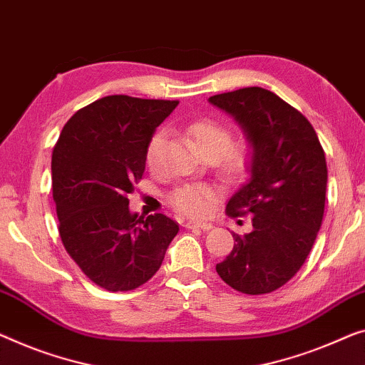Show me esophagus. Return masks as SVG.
Listing matches in <instances>:
<instances>
[{"mask_svg": "<svg viewBox=\"0 0 365 365\" xmlns=\"http://www.w3.org/2000/svg\"><path fill=\"white\" fill-rule=\"evenodd\" d=\"M187 230H203V231H210L213 230V226L210 222H195V221H188L183 225Z\"/></svg>", "mask_w": 365, "mask_h": 365, "instance_id": "34e87169", "label": "esophagus"}]
</instances>
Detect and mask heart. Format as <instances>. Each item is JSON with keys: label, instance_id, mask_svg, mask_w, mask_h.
<instances>
[{"label": "heart", "instance_id": "1", "mask_svg": "<svg viewBox=\"0 0 365 365\" xmlns=\"http://www.w3.org/2000/svg\"><path fill=\"white\" fill-rule=\"evenodd\" d=\"M188 134L206 159H220L222 177L236 180L241 178L252 164L254 148L247 140H232L235 134L230 126L216 119L203 118L188 126ZM167 143V130L159 129L150 135L145 145V164L152 172L160 165L162 150ZM216 195L213 188L201 183H188L173 190L168 197L172 208L183 216L203 217L213 210Z\"/></svg>", "mask_w": 365, "mask_h": 365}]
</instances>
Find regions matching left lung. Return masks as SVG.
Wrapping results in <instances>:
<instances>
[{"mask_svg": "<svg viewBox=\"0 0 365 365\" xmlns=\"http://www.w3.org/2000/svg\"><path fill=\"white\" fill-rule=\"evenodd\" d=\"M246 130L254 148L251 178L236 190L226 215L252 216V231L232 232L235 247L216 264L227 285L264 295L285 285L312 251L326 200L324 150L303 114L260 86L210 98Z\"/></svg>", "mask_w": 365, "mask_h": 365, "instance_id": "1", "label": "left lung"}]
</instances>
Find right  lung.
Here are the masks:
<instances>
[{"label": "right lung", "mask_w": 365, "mask_h": 365, "mask_svg": "<svg viewBox=\"0 0 365 365\" xmlns=\"http://www.w3.org/2000/svg\"><path fill=\"white\" fill-rule=\"evenodd\" d=\"M177 100L100 98L65 124L52 152L58 235L81 272L108 292H129L160 269L178 225L129 211L145 170V145Z\"/></svg>", "instance_id": "obj_1"}]
</instances>
